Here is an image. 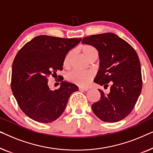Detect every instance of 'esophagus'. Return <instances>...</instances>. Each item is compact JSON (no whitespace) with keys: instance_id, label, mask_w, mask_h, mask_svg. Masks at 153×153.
I'll list each match as a JSON object with an SVG mask.
<instances>
[{"instance_id":"1","label":"esophagus","mask_w":153,"mask_h":153,"mask_svg":"<svg viewBox=\"0 0 153 153\" xmlns=\"http://www.w3.org/2000/svg\"><path fill=\"white\" fill-rule=\"evenodd\" d=\"M79 91H88V88H83V87H79Z\"/></svg>"}]
</instances>
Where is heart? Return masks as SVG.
Returning a JSON list of instances; mask_svg holds the SVG:
<instances>
[{
    "label": "heart",
    "instance_id": "obj_1",
    "mask_svg": "<svg viewBox=\"0 0 153 153\" xmlns=\"http://www.w3.org/2000/svg\"><path fill=\"white\" fill-rule=\"evenodd\" d=\"M80 51L82 52L83 56L90 61L93 62L97 59L99 56V52L95 47L91 45H83L80 48ZM73 53L70 51L65 57L63 61V66L65 68H70L71 60L72 58ZM94 78V73L91 71L81 72L78 70H73L67 75V79L70 82L76 83L81 86H85L91 83Z\"/></svg>",
    "mask_w": 153,
    "mask_h": 153
}]
</instances>
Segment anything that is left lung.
<instances>
[{
    "instance_id": "8db88e82",
    "label": "left lung",
    "mask_w": 153,
    "mask_h": 153,
    "mask_svg": "<svg viewBox=\"0 0 153 153\" xmlns=\"http://www.w3.org/2000/svg\"><path fill=\"white\" fill-rule=\"evenodd\" d=\"M83 44L91 45L99 51L100 69L94 82L110 93L99 91L100 100L92 105L97 118L104 122L116 123L131 112L141 94L142 76L139 58L126 41L111 33L83 37Z\"/></svg>"
}]
</instances>
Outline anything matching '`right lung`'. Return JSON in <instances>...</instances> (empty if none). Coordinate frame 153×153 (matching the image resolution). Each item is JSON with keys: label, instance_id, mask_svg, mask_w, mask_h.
<instances>
[{"label": "right lung", "instance_id": "right-lung-1", "mask_svg": "<svg viewBox=\"0 0 153 153\" xmlns=\"http://www.w3.org/2000/svg\"><path fill=\"white\" fill-rule=\"evenodd\" d=\"M81 40L39 35L18 51L12 64L11 88L19 106L33 120H56L63 113L70 95L79 90L74 83L61 79L59 88L51 91L47 80L62 70L67 53Z\"/></svg>", "mask_w": 153, "mask_h": 153}]
</instances>
